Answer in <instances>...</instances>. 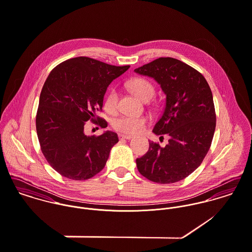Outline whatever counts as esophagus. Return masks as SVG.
<instances>
[{"mask_svg":"<svg viewBox=\"0 0 252 252\" xmlns=\"http://www.w3.org/2000/svg\"><path fill=\"white\" fill-rule=\"evenodd\" d=\"M132 138V136L131 135H126V134H120L119 135V139L120 140H129Z\"/></svg>","mask_w":252,"mask_h":252,"instance_id":"1","label":"esophagus"}]
</instances>
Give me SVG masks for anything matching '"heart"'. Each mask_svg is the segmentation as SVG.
Instances as JSON below:
<instances>
[{"label":"heart","instance_id":"obj_1","mask_svg":"<svg viewBox=\"0 0 252 252\" xmlns=\"http://www.w3.org/2000/svg\"><path fill=\"white\" fill-rule=\"evenodd\" d=\"M132 93L143 101H149L156 94L155 86L144 78H136L129 83ZM119 94L116 90L108 93L104 99V108L107 112L114 113L118 109ZM147 119L135 116H121L113 121L115 130L125 134H138L142 132L147 126Z\"/></svg>","mask_w":252,"mask_h":252}]
</instances>
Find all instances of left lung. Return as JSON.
Here are the masks:
<instances>
[{"label": "left lung", "instance_id": "left-lung-1", "mask_svg": "<svg viewBox=\"0 0 252 252\" xmlns=\"http://www.w3.org/2000/svg\"><path fill=\"white\" fill-rule=\"evenodd\" d=\"M134 71L154 78L166 94L153 131L170 137L163 148L150 142L149 151L136 159L137 169L155 183L182 181L200 166L213 141L217 118L211 88L199 71L174 58H158Z\"/></svg>", "mask_w": 252, "mask_h": 252}]
</instances>
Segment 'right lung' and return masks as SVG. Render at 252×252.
<instances>
[{"mask_svg":"<svg viewBox=\"0 0 252 252\" xmlns=\"http://www.w3.org/2000/svg\"><path fill=\"white\" fill-rule=\"evenodd\" d=\"M128 68L77 57L49 73L40 93L35 126L44 158L62 176L83 181L105 166L119 141L117 133L107 130L99 136H87L84 126L91 120L102 128L107 126L95 113L102 109L108 86Z\"/></svg>","mask_w":252,"mask_h":252,"instance_id":"right-lung-1","label":"right lung"}]
</instances>
